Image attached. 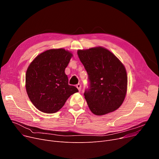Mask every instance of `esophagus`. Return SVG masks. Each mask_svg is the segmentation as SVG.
Listing matches in <instances>:
<instances>
[{"label":"esophagus","mask_w":159,"mask_h":159,"mask_svg":"<svg viewBox=\"0 0 159 159\" xmlns=\"http://www.w3.org/2000/svg\"><path fill=\"white\" fill-rule=\"evenodd\" d=\"M77 88H78V89H79V91H80V89H81V84H79H79H77Z\"/></svg>","instance_id":"34e87169"}]
</instances>
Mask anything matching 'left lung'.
<instances>
[{
  "label": "left lung",
  "mask_w": 159,
  "mask_h": 159,
  "mask_svg": "<svg viewBox=\"0 0 159 159\" xmlns=\"http://www.w3.org/2000/svg\"><path fill=\"white\" fill-rule=\"evenodd\" d=\"M77 54L88 73L89 86L84 95L91 112L103 115L117 110L127 91L124 65L102 47L79 50Z\"/></svg>",
  "instance_id": "8db88e82"
}]
</instances>
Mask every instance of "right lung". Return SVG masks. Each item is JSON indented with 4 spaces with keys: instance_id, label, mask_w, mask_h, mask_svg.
<instances>
[{
    "instance_id": "add662e5",
    "label": "right lung",
    "mask_w": 159,
    "mask_h": 159,
    "mask_svg": "<svg viewBox=\"0 0 159 159\" xmlns=\"http://www.w3.org/2000/svg\"><path fill=\"white\" fill-rule=\"evenodd\" d=\"M72 54L64 49H53L39 55L29 66L26 88L30 101L37 109L46 113L61 110L78 89L68 84L65 68Z\"/></svg>"
}]
</instances>
